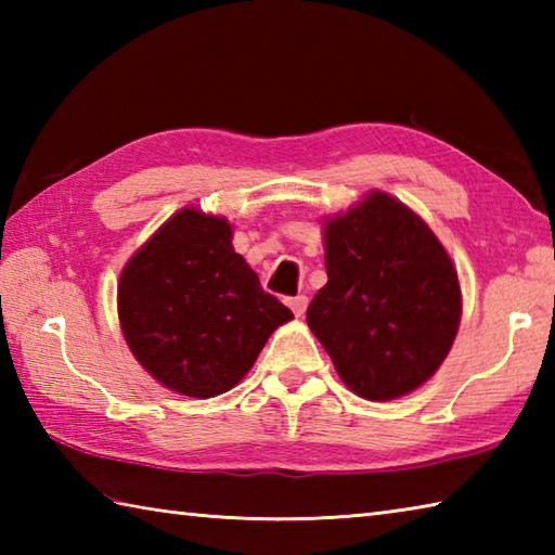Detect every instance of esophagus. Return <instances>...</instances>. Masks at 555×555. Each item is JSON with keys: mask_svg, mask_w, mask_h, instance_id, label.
<instances>
[{"mask_svg": "<svg viewBox=\"0 0 555 555\" xmlns=\"http://www.w3.org/2000/svg\"><path fill=\"white\" fill-rule=\"evenodd\" d=\"M286 305L293 310V314L300 317V314H305V310H308V298H305V296H293V298L286 300Z\"/></svg>", "mask_w": 555, "mask_h": 555, "instance_id": "esophagus-1", "label": "esophagus"}]
</instances>
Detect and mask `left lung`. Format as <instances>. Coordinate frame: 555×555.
I'll return each instance as SVG.
<instances>
[{
  "mask_svg": "<svg viewBox=\"0 0 555 555\" xmlns=\"http://www.w3.org/2000/svg\"><path fill=\"white\" fill-rule=\"evenodd\" d=\"M326 286L308 324L350 391L391 400L439 370L460 324L451 257L415 211L386 193L324 227Z\"/></svg>",
  "mask_w": 555,
  "mask_h": 555,
  "instance_id": "8db88e82",
  "label": "left lung"
}]
</instances>
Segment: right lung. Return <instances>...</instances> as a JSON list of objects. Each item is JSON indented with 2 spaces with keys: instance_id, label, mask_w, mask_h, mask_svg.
<instances>
[{
  "instance_id": "add662e5",
  "label": "right lung",
  "mask_w": 555,
  "mask_h": 555,
  "mask_svg": "<svg viewBox=\"0 0 555 555\" xmlns=\"http://www.w3.org/2000/svg\"><path fill=\"white\" fill-rule=\"evenodd\" d=\"M119 320L159 384L191 398L227 393L293 312L233 250L227 219L181 209L126 264Z\"/></svg>"
}]
</instances>
